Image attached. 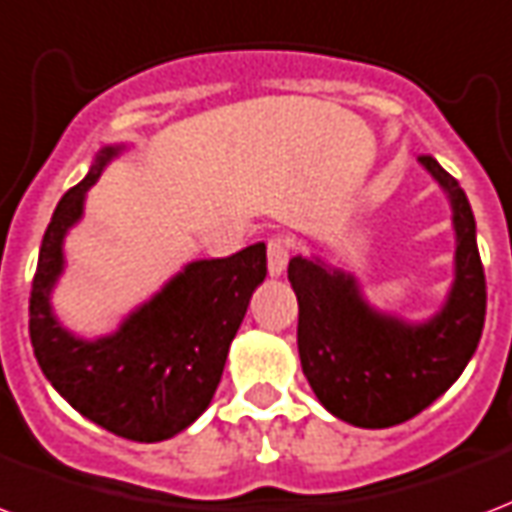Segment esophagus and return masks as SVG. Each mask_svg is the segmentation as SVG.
<instances>
[{"instance_id":"1","label":"esophagus","mask_w":512,"mask_h":512,"mask_svg":"<svg viewBox=\"0 0 512 512\" xmlns=\"http://www.w3.org/2000/svg\"><path fill=\"white\" fill-rule=\"evenodd\" d=\"M288 251H291V245H288L286 237H280V234L267 242V270H270L272 278H278V275H283V270H286Z\"/></svg>"}]
</instances>
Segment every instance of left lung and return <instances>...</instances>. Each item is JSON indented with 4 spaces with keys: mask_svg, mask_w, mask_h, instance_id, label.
<instances>
[{
    "mask_svg": "<svg viewBox=\"0 0 512 512\" xmlns=\"http://www.w3.org/2000/svg\"><path fill=\"white\" fill-rule=\"evenodd\" d=\"M418 161L453 210V283L440 313L424 324H407L375 310L351 272L321 259L288 261L299 302L302 372L332 416L361 429L410 421L445 394L472 359L486 321V275L467 194L432 156Z\"/></svg>",
    "mask_w": 512,
    "mask_h": 512,
    "instance_id": "1",
    "label": "left lung"
}]
</instances>
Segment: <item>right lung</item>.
<instances>
[{
  "label": "right lung",
  "instance_id": "1",
  "mask_svg": "<svg viewBox=\"0 0 512 512\" xmlns=\"http://www.w3.org/2000/svg\"><path fill=\"white\" fill-rule=\"evenodd\" d=\"M121 151L124 145H105L53 210L34 272L29 337L42 375L80 416L134 443H161L210 405L248 302L267 278V245L191 261L113 334L83 340L67 332L51 305L64 237L83 218L86 191Z\"/></svg>",
  "mask_w": 512,
  "mask_h": 512
}]
</instances>
